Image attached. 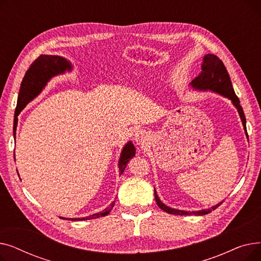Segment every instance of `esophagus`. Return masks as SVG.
Here are the masks:
<instances>
[{"label": "esophagus", "mask_w": 261, "mask_h": 261, "mask_svg": "<svg viewBox=\"0 0 261 261\" xmlns=\"http://www.w3.org/2000/svg\"><path fill=\"white\" fill-rule=\"evenodd\" d=\"M134 141L138 145H144L147 143L148 139H147V135L144 131H138L134 135Z\"/></svg>", "instance_id": "1"}]
</instances>
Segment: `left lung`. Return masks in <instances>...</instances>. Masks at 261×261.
Listing matches in <instances>:
<instances>
[{"mask_svg":"<svg viewBox=\"0 0 261 261\" xmlns=\"http://www.w3.org/2000/svg\"><path fill=\"white\" fill-rule=\"evenodd\" d=\"M201 68H202L201 73L199 74V76H197L193 81H191V86H193L195 89H199V90H212L214 92H217L219 94L225 96V97L229 98L238 110L240 118L243 123V128L245 130V134H246V136H248L243 110H242V107L240 106L239 98L235 94L234 89H232L229 75L226 71V67L224 66L223 62L219 59L216 55L207 54L206 56L203 58V63L201 65ZM248 139H249V136H248ZM154 198H155L158 206L160 208H162L164 212H166L168 214H172V215H180V216L191 215V214L203 216V215L212 213V211L216 210L218 206H220V205L222 204V202H221V203L215 205V206H213L212 208L203 210V211H199V212H185V211H179V210H174V208L166 206V205L162 203L161 200L159 199V196L156 195L155 189H154Z\"/></svg>","mask_w":261,"mask_h":261,"instance_id":"1","label":"left lung"}]
</instances>
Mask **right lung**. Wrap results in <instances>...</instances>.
<instances>
[{"mask_svg": "<svg viewBox=\"0 0 261 261\" xmlns=\"http://www.w3.org/2000/svg\"><path fill=\"white\" fill-rule=\"evenodd\" d=\"M72 68L71 63L66 59L59 56H48V55H41L30 66L29 70L25 73V76L22 80L19 97H18V114L22 111L23 108L33 100L36 96L42 91L45 87L46 82L53 77L58 74L64 73L66 70L70 71ZM16 129L17 122L13 125V136L16 139ZM135 155V148L131 142H129L125 147H123L120 159H119V174H121L127 167L128 162ZM115 201H113L110 206L105 211L89 216L87 218H74L71 219L73 221H81V220H90V219H96L105 217L110 214L113 208ZM64 219V218H62Z\"/></svg>", "mask_w": 261, "mask_h": 261, "instance_id": "right-lung-1", "label": "right lung"}]
</instances>
